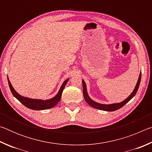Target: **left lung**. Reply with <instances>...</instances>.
<instances>
[{"mask_svg":"<svg viewBox=\"0 0 152 152\" xmlns=\"http://www.w3.org/2000/svg\"><path fill=\"white\" fill-rule=\"evenodd\" d=\"M141 72L140 74V76H139V78L137 80V84L135 86V88L133 89V92H132L129 96L127 99H125L124 101H123L120 102H117V103H113V104H101L99 103V102H97L92 100L91 97L89 96L88 94V92H87V88H86V84L84 82V80H82V86H83V94L84 99H85L86 102L88 103L89 105H91L92 107H94L95 109L102 110H105V111H114V110H116L119 109L120 108L124 106V105L127 103V102L130 101L131 99H132L137 92V90L139 88V86H140V82H141Z\"/></svg>","mask_w":152,"mask_h":152,"instance_id":"1","label":"left lung"}]
</instances>
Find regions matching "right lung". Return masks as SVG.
Instances as JSON below:
<instances>
[{
    "instance_id": "obj_1",
    "label": "right lung",
    "mask_w": 152,
    "mask_h": 152,
    "mask_svg": "<svg viewBox=\"0 0 152 152\" xmlns=\"http://www.w3.org/2000/svg\"><path fill=\"white\" fill-rule=\"evenodd\" d=\"M7 78H8V82H9L10 90H11V91L12 92V94H13V96L16 98L18 101H19L26 107L29 108L30 109L36 110H45V109H51V108H53V107H55L56 105L60 101L61 94H62L64 87H65L67 82H68L69 80V78H68L63 82L60 90H59L58 92L55 96H53V98H51V99H50L42 100V99H31V98L21 96V95L18 93V92L14 89L13 87H12L11 82H10L9 79V77H7Z\"/></svg>"
}]
</instances>
